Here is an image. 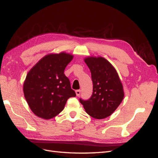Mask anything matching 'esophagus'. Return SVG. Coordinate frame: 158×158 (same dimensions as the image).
<instances>
[{
    "label": "esophagus",
    "instance_id": "obj_1",
    "mask_svg": "<svg viewBox=\"0 0 158 158\" xmlns=\"http://www.w3.org/2000/svg\"><path fill=\"white\" fill-rule=\"evenodd\" d=\"M75 93H76V95L77 96H79L80 94H81V90L80 89H78V90H76L75 91Z\"/></svg>",
    "mask_w": 158,
    "mask_h": 158
}]
</instances>
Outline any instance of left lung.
Instances as JSON below:
<instances>
[{"label": "left lung", "instance_id": "obj_1", "mask_svg": "<svg viewBox=\"0 0 158 158\" xmlns=\"http://www.w3.org/2000/svg\"><path fill=\"white\" fill-rule=\"evenodd\" d=\"M90 69L93 92L88 100L80 98L85 112L94 118L102 119L110 116L124 98L123 85L115 69L102 57L85 59Z\"/></svg>", "mask_w": 158, "mask_h": 158}]
</instances>
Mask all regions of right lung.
<instances>
[{
  "label": "right lung",
  "mask_w": 158,
  "mask_h": 158,
  "mask_svg": "<svg viewBox=\"0 0 158 158\" xmlns=\"http://www.w3.org/2000/svg\"><path fill=\"white\" fill-rule=\"evenodd\" d=\"M73 56L61 52L42 58L28 74L23 85L25 100L32 112L50 119L61 112L67 100L75 97L64 71Z\"/></svg>",
  "instance_id": "1"
}]
</instances>
